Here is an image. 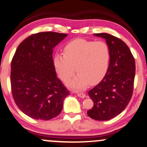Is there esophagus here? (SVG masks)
Returning <instances> with one entry per match:
<instances>
[{
    "label": "esophagus",
    "instance_id": "esophagus-1",
    "mask_svg": "<svg viewBox=\"0 0 147 147\" xmlns=\"http://www.w3.org/2000/svg\"><path fill=\"white\" fill-rule=\"evenodd\" d=\"M77 96L81 97V98H84V97H86V94L84 92H78L77 93Z\"/></svg>",
    "mask_w": 147,
    "mask_h": 147
}]
</instances>
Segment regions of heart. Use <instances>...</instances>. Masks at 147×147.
Returning a JSON list of instances; mask_svg holds the SVG:
<instances>
[{"label":"heart","mask_w":147,"mask_h":147,"mask_svg":"<svg viewBox=\"0 0 147 147\" xmlns=\"http://www.w3.org/2000/svg\"><path fill=\"white\" fill-rule=\"evenodd\" d=\"M110 51L102 41L92 42L84 39L72 40L63 48V54L57 53L53 63L57 72L64 82L78 75L68 86L75 89H84L89 85L99 83L108 70ZM76 68H74V67Z\"/></svg>","instance_id":"obj_1"}]
</instances>
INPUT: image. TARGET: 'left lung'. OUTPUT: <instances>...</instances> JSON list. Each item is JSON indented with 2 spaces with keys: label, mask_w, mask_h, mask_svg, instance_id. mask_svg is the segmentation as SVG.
Returning a JSON list of instances; mask_svg holds the SVG:
<instances>
[{
  "label": "left lung",
  "mask_w": 147,
  "mask_h": 147,
  "mask_svg": "<svg viewBox=\"0 0 147 147\" xmlns=\"http://www.w3.org/2000/svg\"><path fill=\"white\" fill-rule=\"evenodd\" d=\"M105 39L110 51L107 74L98 84L88 92L94 102L88 116L96 121H107L121 114L133 94L136 74L135 59L127 45L108 33H95Z\"/></svg>",
  "instance_id": "8db88e82"
}]
</instances>
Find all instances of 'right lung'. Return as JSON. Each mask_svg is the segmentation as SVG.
Returning a JSON list of instances; mask_svg holds the SVG:
<instances>
[{
  "mask_svg": "<svg viewBox=\"0 0 147 147\" xmlns=\"http://www.w3.org/2000/svg\"><path fill=\"white\" fill-rule=\"evenodd\" d=\"M66 33L40 32L18 47L11 63L12 96L18 108L29 117L49 121L58 116L70 94L56 75L53 48Z\"/></svg>",
  "mask_w": 147,
  "mask_h": 147,
  "instance_id": "add662e5",
  "label": "right lung"
}]
</instances>
